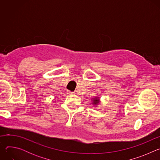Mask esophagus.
Segmentation results:
<instances>
[{
	"label": "esophagus",
	"mask_w": 160,
	"mask_h": 160,
	"mask_svg": "<svg viewBox=\"0 0 160 160\" xmlns=\"http://www.w3.org/2000/svg\"><path fill=\"white\" fill-rule=\"evenodd\" d=\"M68 94H74V93H75V92H71V91L68 90Z\"/></svg>",
	"instance_id": "esophagus-1"
}]
</instances>
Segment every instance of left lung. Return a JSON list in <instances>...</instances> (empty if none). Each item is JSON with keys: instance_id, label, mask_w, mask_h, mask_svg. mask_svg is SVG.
Segmentation results:
<instances>
[{"instance_id": "8db88e82", "label": "left lung", "mask_w": 160, "mask_h": 160, "mask_svg": "<svg viewBox=\"0 0 160 160\" xmlns=\"http://www.w3.org/2000/svg\"><path fill=\"white\" fill-rule=\"evenodd\" d=\"M98 101H99V99H94V104H97V103H98Z\"/></svg>"}]
</instances>
